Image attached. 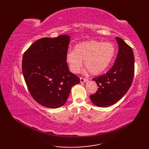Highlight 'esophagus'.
I'll return each instance as SVG.
<instances>
[{
  "mask_svg": "<svg viewBox=\"0 0 149 149\" xmlns=\"http://www.w3.org/2000/svg\"><path fill=\"white\" fill-rule=\"evenodd\" d=\"M80 81L81 83H86L88 81V79L86 78H83V77H81L80 78Z\"/></svg>",
  "mask_w": 149,
  "mask_h": 149,
  "instance_id": "1",
  "label": "esophagus"
}]
</instances>
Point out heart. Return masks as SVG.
Segmentation results:
<instances>
[{"label": "heart", "instance_id": "heart-1", "mask_svg": "<svg viewBox=\"0 0 149 149\" xmlns=\"http://www.w3.org/2000/svg\"><path fill=\"white\" fill-rule=\"evenodd\" d=\"M116 53V48L111 42L89 40L75 45L74 51L66 55V62L74 74L80 71L82 61L91 74H100L109 67Z\"/></svg>", "mask_w": 149, "mask_h": 149}]
</instances>
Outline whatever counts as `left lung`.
Segmentation results:
<instances>
[{
	"mask_svg": "<svg viewBox=\"0 0 149 149\" xmlns=\"http://www.w3.org/2000/svg\"><path fill=\"white\" fill-rule=\"evenodd\" d=\"M116 40L118 51L112 68L106 74L93 79L99 88L90 98L98 107H109L118 102L127 92L133 79V51L122 38L117 37Z\"/></svg>",
	"mask_w": 149,
	"mask_h": 149,
	"instance_id": "8db88e82",
	"label": "left lung"
}]
</instances>
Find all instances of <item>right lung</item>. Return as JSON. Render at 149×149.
Instances as JSON below:
<instances>
[{"label":"right lung","instance_id":"right-lung-1","mask_svg":"<svg viewBox=\"0 0 149 149\" xmlns=\"http://www.w3.org/2000/svg\"><path fill=\"white\" fill-rule=\"evenodd\" d=\"M70 36L42 38L31 45L22 58V73L33 99L49 108L66 103L72 87L80 79L66 62Z\"/></svg>","mask_w":149,"mask_h":149}]
</instances>
